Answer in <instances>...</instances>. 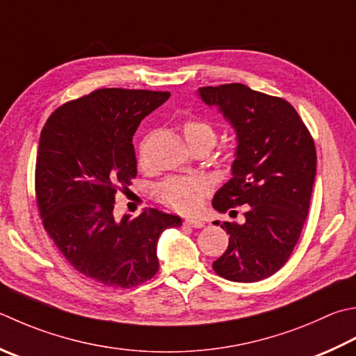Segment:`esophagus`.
I'll return each instance as SVG.
<instances>
[{
  "instance_id": "obj_1",
  "label": "esophagus",
  "mask_w": 356,
  "mask_h": 356,
  "mask_svg": "<svg viewBox=\"0 0 356 356\" xmlns=\"http://www.w3.org/2000/svg\"><path fill=\"white\" fill-rule=\"evenodd\" d=\"M184 224L188 225V227H193V228H202V227H205V222L202 220V219H185Z\"/></svg>"
}]
</instances>
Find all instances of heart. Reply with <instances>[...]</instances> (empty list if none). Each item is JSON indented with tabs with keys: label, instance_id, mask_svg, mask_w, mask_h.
<instances>
[{
	"label": "heart",
	"instance_id": "b5f03b06",
	"mask_svg": "<svg viewBox=\"0 0 356 356\" xmlns=\"http://www.w3.org/2000/svg\"><path fill=\"white\" fill-rule=\"evenodd\" d=\"M184 132L190 148L197 145H207L211 148L216 142L214 127L202 118L186 120ZM208 190H210V184L202 177H171L157 188V194L174 210L180 213H194L200 208Z\"/></svg>",
	"mask_w": 356,
	"mask_h": 356
}]
</instances>
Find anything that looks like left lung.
<instances>
[{
  "mask_svg": "<svg viewBox=\"0 0 356 356\" xmlns=\"http://www.w3.org/2000/svg\"><path fill=\"white\" fill-rule=\"evenodd\" d=\"M197 95L236 134L232 177L216 191L214 210L247 205L242 224L220 225L229 234L228 248L213 268L233 282L262 281L284 267L301 236L316 176L315 143L280 97L241 83L199 88Z\"/></svg>",
  "mask_w": 356,
  "mask_h": 356,
  "instance_id": "8db88e82",
  "label": "left lung"
}]
</instances>
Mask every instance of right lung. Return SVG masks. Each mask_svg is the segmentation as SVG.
I'll return each mask as SVG.
<instances>
[{"label": "right lung", "mask_w": 356, "mask_h": 356, "mask_svg": "<svg viewBox=\"0 0 356 356\" xmlns=\"http://www.w3.org/2000/svg\"><path fill=\"white\" fill-rule=\"evenodd\" d=\"M170 92L99 89L60 106L40 136L35 193L43 225L71 266L108 287L131 289L159 270L157 241L179 216L146 208L115 219L117 190L137 174L132 136Z\"/></svg>", "instance_id": "obj_1"}]
</instances>
